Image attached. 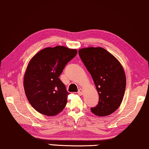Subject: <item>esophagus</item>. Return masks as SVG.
Returning a JSON list of instances; mask_svg holds the SVG:
<instances>
[{
    "label": "esophagus",
    "mask_w": 149,
    "mask_h": 149,
    "mask_svg": "<svg viewBox=\"0 0 149 149\" xmlns=\"http://www.w3.org/2000/svg\"><path fill=\"white\" fill-rule=\"evenodd\" d=\"M78 93H79L80 96H81V95H82L83 93H84L83 89H81V88H79V89L78 90Z\"/></svg>",
    "instance_id": "1"
}]
</instances>
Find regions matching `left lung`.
I'll return each instance as SVG.
<instances>
[{
  "label": "left lung",
  "mask_w": 149,
  "mask_h": 149,
  "mask_svg": "<svg viewBox=\"0 0 149 149\" xmlns=\"http://www.w3.org/2000/svg\"><path fill=\"white\" fill-rule=\"evenodd\" d=\"M79 55L91 74L99 96L98 104L91 111L105 117L119 108L126 88V76L121 63L114 56L101 47L79 50Z\"/></svg>",
  "instance_id": "left-lung-1"
}]
</instances>
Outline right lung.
<instances>
[{
  "instance_id": "add662e5",
  "label": "right lung",
  "mask_w": 149,
  "mask_h": 149,
  "mask_svg": "<svg viewBox=\"0 0 149 149\" xmlns=\"http://www.w3.org/2000/svg\"><path fill=\"white\" fill-rule=\"evenodd\" d=\"M77 53V49L63 46L48 47L38 51L29 61L24 75V92L38 113L54 116L65 108L69 93L59 77Z\"/></svg>"
}]
</instances>
